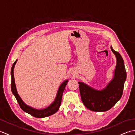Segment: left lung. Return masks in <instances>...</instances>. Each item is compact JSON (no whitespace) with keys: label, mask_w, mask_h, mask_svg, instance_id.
<instances>
[{"label":"left lung","mask_w":135,"mask_h":135,"mask_svg":"<svg viewBox=\"0 0 135 135\" xmlns=\"http://www.w3.org/2000/svg\"><path fill=\"white\" fill-rule=\"evenodd\" d=\"M111 49L117 58V65L113 79L104 89L98 90L78 82L82 101L87 108L97 112L108 111L115 105L122 97L124 86L127 79L124 60L120 54Z\"/></svg>","instance_id":"8db88e82"}]
</instances>
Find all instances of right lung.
<instances>
[{
  "label": "right lung",
  "instance_id": "obj_1",
  "mask_svg": "<svg viewBox=\"0 0 135 135\" xmlns=\"http://www.w3.org/2000/svg\"><path fill=\"white\" fill-rule=\"evenodd\" d=\"M17 61V60L13 63L11 67V91H12L13 94L16 97L17 99V102L18 103V104L20 106V107L24 111L26 112V113H28L30 115H32L34 117L39 118H45V117L50 116L51 115H53L54 113H56V112L59 110V107H60L61 103V99L63 92H64V89L67 85L68 80H65L63 82L61 85L60 86L59 88L58 91H57L56 97L54 101L53 102V103L47 107V108L42 109V110H38V109H35L33 108H32L30 106L28 105L27 104L22 101V99L19 94L17 93V89L15 84V80H14V66H15L16 62Z\"/></svg>",
  "mask_w": 135,
  "mask_h": 135
}]
</instances>
